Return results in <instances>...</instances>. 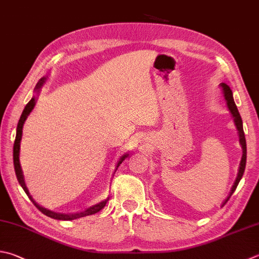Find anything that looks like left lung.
I'll list each match as a JSON object with an SVG mask.
<instances>
[{"label": "left lung", "instance_id": "8db88e82", "mask_svg": "<svg viewBox=\"0 0 259 259\" xmlns=\"http://www.w3.org/2000/svg\"><path fill=\"white\" fill-rule=\"evenodd\" d=\"M222 90H223V95H224V98L227 100V105H228V108L230 110V113L232 115V118L233 121H235V125L237 127L238 131V134H239V143L241 145V149H242V157L240 160V163H239V170H238V175H237V178L235 180V183H233L231 190H230V194L228 195V197L226 198V201L223 202V205L226 204L229 198L231 197V195L235 192L239 182H240V179L242 178V175L245 172V168H246V159H247V145H246V139H245V133H243V127H242V119H241V116L239 114L237 106L235 104V100H233V96H232V91L230 89V87L226 83H221L220 84Z\"/></svg>", "mask_w": 259, "mask_h": 259}]
</instances>
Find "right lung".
I'll list each match as a JSON object with an SVG mask.
<instances>
[{
	"mask_svg": "<svg viewBox=\"0 0 259 259\" xmlns=\"http://www.w3.org/2000/svg\"><path fill=\"white\" fill-rule=\"evenodd\" d=\"M48 76H42L40 80H39L38 83L36 84V88H35V94L33 95L32 98L30 99V101L28 102V104L26 105V107H24V109L22 111L21 114V117L20 119H19V123H18V126H17V135H16V141H14V144H13V163H14V170H16V175H17V178L19 180V184L21 185V187L23 188L24 192H26V194L29 196V198L31 199V202L35 204V206L40 211L41 213L45 214V215L50 217L52 219H55V220H63V221H71V220H75V219H79V218H83V217H87V215H92V214L95 213H98L100 209L104 208L106 206V203L108 202V197H107L106 199H104V201H101L99 203L95 204V205H92L90 207H88L85 209H83V211H80V212H75V213H60V212H54V211H51V209L48 208H45L39 205L38 203L35 202V199H33L31 197V195L29 194V190L26 186V184H24V179H23V175H22V170H21V165H20V161H19V154H20V143H21V139H22V128H23V124L24 121H26V119L28 118V116L30 115V113L32 111V109L35 108L36 106V102H37V99H38V96H39V92H40L41 88L44 85V83L47 81ZM128 157V152L124 153L121 157L119 158V160L117 161V164H116V169L115 171L117 170V168L119 167V164L123 162V161Z\"/></svg>",
	"mask_w": 259,
	"mask_h": 259,
	"instance_id": "1",
	"label": "right lung"
}]
</instances>
